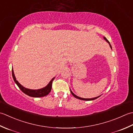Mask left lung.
Returning a JSON list of instances; mask_svg holds the SVG:
<instances>
[{
  "label": "left lung",
  "mask_w": 133,
  "mask_h": 133,
  "mask_svg": "<svg viewBox=\"0 0 133 133\" xmlns=\"http://www.w3.org/2000/svg\"><path fill=\"white\" fill-rule=\"evenodd\" d=\"M103 38H104L105 41H106L108 43V44H109L110 46L111 49H112V46H111V45L110 42L108 41L107 39V38H105V37H103ZM70 92H71V94H72V95L74 96L75 97H76V98H77V99H78L83 100V101H92V100H95V99H97V98H98V97H99L100 96H101V95H100V96H97V97H94V98H89H89H87V99H86V98H83V97H79V96H77V95H75V94L73 93V92L71 91V89H70Z\"/></svg>",
  "instance_id": "obj_1"
}]
</instances>
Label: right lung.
Listing matches in <instances>:
<instances>
[{
  "label": "right lung",
  "instance_id": "1",
  "mask_svg": "<svg viewBox=\"0 0 133 133\" xmlns=\"http://www.w3.org/2000/svg\"><path fill=\"white\" fill-rule=\"evenodd\" d=\"M12 75L13 79L14 80L15 83L17 84V85L18 86V87L22 91L23 93L26 94L27 95L31 97H43V96H46L47 95L49 94L51 89L52 82L55 78V77H53L52 79L50 81L49 83H48V84L44 88H41V89H29V88H26L25 87H24L21 84L18 82L17 79H16L14 73L13 68H12Z\"/></svg>",
  "mask_w": 133,
  "mask_h": 133
}]
</instances>
